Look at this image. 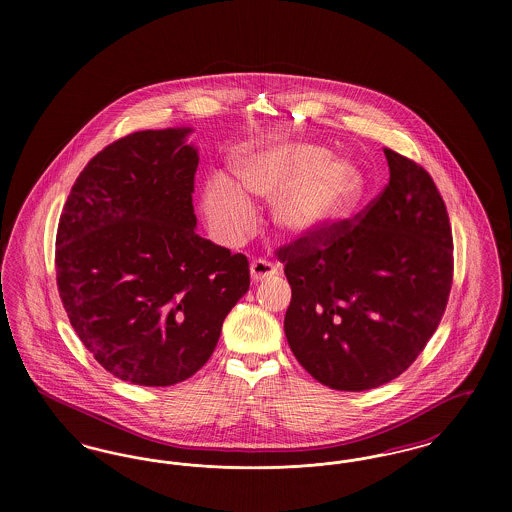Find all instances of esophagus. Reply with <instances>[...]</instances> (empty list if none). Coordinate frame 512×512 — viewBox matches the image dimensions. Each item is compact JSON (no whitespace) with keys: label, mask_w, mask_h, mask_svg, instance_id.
I'll list each match as a JSON object with an SVG mask.
<instances>
[{"label":"esophagus","mask_w":512,"mask_h":512,"mask_svg":"<svg viewBox=\"0 0 512 512\" xmlns=\"http://www.w3.org/2000/svg\"><path fill=\"white\" fill-rule=\"evenodd\" d=\"M249 270H251V280L253 282H263V280H267L278 272V268L274 267L267 259H255Z\"/></svg>","instance_id":"esophagus-1"}]
</instances>
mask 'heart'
<instances>
[{
	"instance_id": "b5f03b06",
	"label": "heart",
	"mask_w": 512,
	"mask_h": 512,
	"mask_svg": "<svg viewBox=\"0 0 512 512\" xmlns=\"http://www.w3.org/2000/svg\"><path fill=\"white\" fill-rule=\"evenodd\" d=\"M226 176L211 178L201 207L211 232L222 244L236 245L255 226L249 195L272 201L270 217L290 240H318L353 219L368 195L363 165L328 147L267 138L238 147Z\"/></svg>"
}]
</instances>
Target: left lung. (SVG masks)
Listing matches in <instances>:
<instances>
[{"label":"left lung","mask_w":512,"mask_h":512,"mask_svg":"<svg viewBox=\"0 0 512 512\" xmlns=\"http://www.w3.org/2000/svg\"><path fill=\"white\" fill-rule=\"evenodd\" d=\"M384 155L390 184L355 226L278 251L292 286L290 349L332 390H372L413 365L453 282L451 226L434 180L411 159Z\"/></svg>","instance_id":"obj_1"}]
</instances>
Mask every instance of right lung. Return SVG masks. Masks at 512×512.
<instances>
[{"mask_svg":"<svg viewBox=\"0 0 512 512\" xmlns=\"http://www.w3.org/2000/svg\"><path fill=\"white\" fill-rule=\"evenodd\" d=\"M190 126L134 132L84 167L57 230V286L84 347L113 376L165 388L209 361L249 290L242 253L197 236Z\"/></svg>","mask_w":512,"mask_h":512,"instance_id":"add662e5","label":"right lung"}]
</instances>
